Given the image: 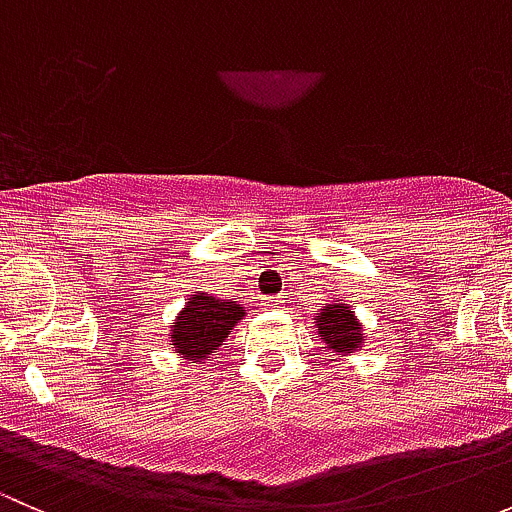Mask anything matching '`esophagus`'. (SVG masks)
Listing matches in <instances>:
<instances>
[{
    "instance_id": "obj_1",
    "label": "esophagus",
    "mask_w": 512,
    "mask_h": 512,
    "mask_svg": "<svg viewBox=\"0 0 512 512\" xmlns=\"http://www.w3.org/2000/svg\"><path fill=\"white\" fill-rule=\"evenodd\" d=\"M282 302H285V299H282V297H270V299H267V307L277 309V307H282Z\"/></svg>"
}]
</instances>
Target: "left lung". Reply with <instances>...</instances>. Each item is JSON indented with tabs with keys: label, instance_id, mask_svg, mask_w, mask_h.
I'll use <instances>...</instances> for the list:
<instances>
[{
	"label": "left lung",
	"instance_id": "8db88e82",
	"mask_svg": "<svg viewBox=\"0 0 512 512\" xmlns=\"http://www.w3.org/2000/svg\"><path fill=\"white\" fill-rule=\"evenodd\" d=\"M317 329L324 347H327L329 352L349 356L359 352L361 344H364V327H361L359 319L354 317L349 304L344 302L327 304V307L319 312Z\"/></svg>",
	"mask_w": 512,
	"mask_h": 512
}]
</instances>
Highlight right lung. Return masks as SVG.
Segmentation results:
<instances>
[{
  "instance_id": "right-lung-1",
  "label": "right lung",
  "mask_w": 512,
  "mask_h": 512,
  "mask_svg": "<svg viewBox=\"0 0 512 512\" xmlns=\"http://www.w3.org/2000/svg\"><path fill=\"white\" fill-rule=\"evenodd\" d=\"M245 317L242 304L230 299H218L208 292H195L170 324L173 352L188 359L190 364H205L210 354L220 349L230 329Z\"/></svg>"
}]
</instances>
